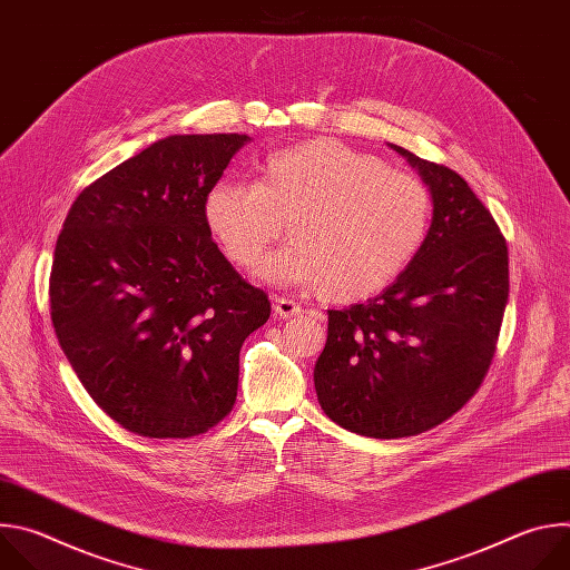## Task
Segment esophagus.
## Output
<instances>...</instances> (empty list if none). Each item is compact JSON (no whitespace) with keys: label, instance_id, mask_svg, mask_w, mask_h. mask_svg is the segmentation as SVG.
<instances>
[{"label":"esophagus","instance_id":"esophagus-1","mask_svg":"<svg viewBox=\"0 0 570 570\" xmlns=\"http://www.w3.org/2000/svg\"><path fill=\"white\" fill-rule=\"evenodd\" d=\"M273 311H275L277 317L286 320V317L299 315V313H302V306H299L295 299H291V297H275V299H273Z\"/></svg>","mask_w":570,"mask_h":570}]
</instances>
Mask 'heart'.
I'll use <instances>...</instances> for the list:
<instances>
[{
	"label": "heart",
	"instance_id": "b5f03b06",
	"mask_svg": "<svg viewBox=\"0 0 570 570\" xmlns=\"http://www.w3.org/2000/svg\"><path fill=\"white\" fill-rule=\"evenodd\" d=\"M205 220L225 255L253 268L284 232L288 246L262 277L317 286L327 302H358L413 264L433 220V196L413 174L338 139H311L259 165L257 183L216 180Z\"/></svg>",
	"mask_w": 570,
	"mask_h": 570
}]
</instances>
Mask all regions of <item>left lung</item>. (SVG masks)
<instances>
[{
  "label": "left lung",
  "instance_id": "left-lung-1",
  "mask_svg": "<svg viewBox=\"0 0 570 570\" xmlns=\"http://www.w3.org/2000/svg\"><path fill=\"white\" fill-rule=\"evenodd\" d=\"M433 196L422 250L381 295L330 311L313 381L324 415L376 440L424 433L475 394L510 295L508 243L453 169L390 144Z\"/></svg>",
  "mask_w": 570,
  "mask_h": 570
}]
</instances>
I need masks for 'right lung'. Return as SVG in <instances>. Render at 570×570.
<instances>
[{"instance_id":"obj_1","label":"right lung","mask_w":570,"mask_h":570,"mask_svg":"<svg viewBox=\"0 0 570 570\" xmlns=\"http://www.w3.org/2000/svg\"><path fill=\"white\" fill-rule=\"evenodd\" d=\"M248 135H171L95 180L56 240L58 343L99 409L141 438H194L236 401L238 352L271 317L212 240L205 196Z\"/></svg>"}]
</instances>
